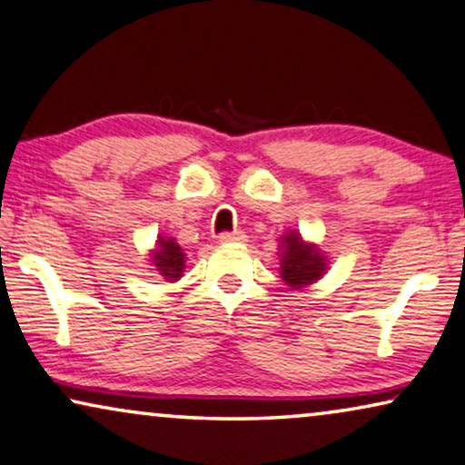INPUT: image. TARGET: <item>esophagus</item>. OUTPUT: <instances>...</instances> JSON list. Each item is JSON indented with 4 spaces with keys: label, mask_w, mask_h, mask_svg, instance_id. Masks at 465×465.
Wrapping results in <instances>:
<instances>
[{
    "label": "esophagus",
    "mask_w": 465,
    "mask_h": 465,
    "mask_svg": "<svg viewBox=\"0 0 465 465\" xmlns=\"http://www.w3.org/2000/svg\"><path fill=\"white\" fill-rule=\"evenodd\" d=\"M221 244H240V242H246L244 232H225L219 235Z\"/></svg>",
    "instance_id": "esophagus-1"
}]
</instances>
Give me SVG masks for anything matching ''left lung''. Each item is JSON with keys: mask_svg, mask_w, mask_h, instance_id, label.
Instances as JSON below:
<instances>
[{"mask_svg": "<svg viewBox=\"0 0 465 465\" xmlns=\"http://www.w3.org/2000/svg\"><path fill=\"white\" fill-rule=\"evenodd\" d=\"M280 278L289 291H301L318 282L329 272V257L320 251L318 244L303 240L297 230H289L278 240Z\"/></svg>", "mask_w": 465, "mask_h": 465, "instance_id": "8db88e82", "label": "left lung"}]
</instances>
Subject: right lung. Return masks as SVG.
Segmentation results:
<instances>
[{"mask_svg":"<svg viewBox=\"0 0 465 465\" xmlns=\"http://www.w3.org/2000/svg\"><path fill=\"white\" fill-rule=\"evenodd\" d=\"M185 252L179 242L170 235H158L155 246L149 251V265L155 273H160L166 282H176L185 272Z\"/></svg>","mask_w":465,"mask_h":465,"instance_id":"add662e5","label":"right lung"}]
</instances>
